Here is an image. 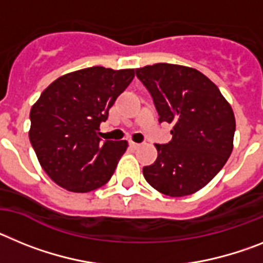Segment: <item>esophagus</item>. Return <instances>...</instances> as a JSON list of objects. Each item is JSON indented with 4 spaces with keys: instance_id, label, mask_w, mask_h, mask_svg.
Here are the masks:
<instances>
[{
    "instance_id": "esophagus-1",
    "label": "esophagus",
    "mask_w": 263,
    "mask_h": 263,
    "mask_svg": "<svg viewBox=\"0 0 263 263\" xmlns=\"http://www.w3.org/2000/svg\"><path fill=\"white\" fill-rule=\"evenodd\" d=\"M129 147L134 148V149H136V148L140 147V144H139V143H135V141H129Z\"/></svg>"
}]
</instances>
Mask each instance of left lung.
I'll return each mask as SVG.
<instances>
[{"label":"left lung","mask_w":263,"mask_h":263,"mask_svg":"<svg viewBox=\"0 0 263 263\" xmlns=\"http://www.w3.org/2000/svg\"><path fill=\"white\" fill-rule=\"evenodd\" d=\"M152 95L159 122L172 124V140L156 144L157 159L143 168L151 186L171 197L196 193L229 159L234 114L216 84L196 68L156 63L136 68Z\"/></svg>","instance_id":"8db88e82"}]
</instances>
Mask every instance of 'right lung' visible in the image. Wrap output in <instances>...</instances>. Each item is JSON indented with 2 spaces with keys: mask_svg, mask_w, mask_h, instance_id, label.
I'll return each instance as SVG.
<instances>
[{
  "mask_svg": "<svg viewBox=\"0 0 263 263\" xmlns=\"http://www.w3.org/2000/svg\"><path fill=\"white\" fill-rule=\"evenodd\" d=\"M134 77V68L102 66L68 72L31 107L29 139L43 171L59 186L86 193L111 179L128 143L102 141L98 131Z\"/></svg>",
  "mask_w": 263,
  "mask_h": 263,
  "instance_id": "1",
  "label": "right lung"
}]
</instances>
